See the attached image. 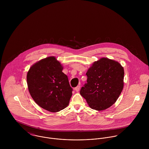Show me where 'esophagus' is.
<instances>
[{"instance_id":"obj_1","label":"esophagus","mask_w":149,"mask_h":149,"mask_svg":"<svg viewBox=\"0 0 149 149\" xmlns=\"http://www.w3.org/2000/svg\"><path fill=\"white\" fill-rule=\"evenodd\" d=\"M80 85H78V86H77L74 88V90H75L76 92H79V90H80Z\"/></svg>"}]
</instances>
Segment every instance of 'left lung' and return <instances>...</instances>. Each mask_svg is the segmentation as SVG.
<instances>
[{
	"mask_svg": "<svg viewBox=\"0 0 149 149\" xmlns=\"http://www.w3.org/2000/svg\"><path fill=\"white\" fill-rule=\"evenodd\" d=\"M124 68L119 62L106 57L95 61L88 69L87 83L80 95L92 109L103 111L112 106L124 86Z\"/></svg>",
	"mask_w": 149,
	"mask_h": 149,
	"instance_id": "1",
	"label": "left lung"
}]
</instances>
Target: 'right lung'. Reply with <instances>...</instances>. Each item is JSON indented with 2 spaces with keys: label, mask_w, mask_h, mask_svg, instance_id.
Instances as JSON below:
<instances>
[{
  "label": "right lung",
  "mask_w": 149,
  "mask_h": 149,
  "mask_svg": "<svg viewBox=\"0 0 149 149\" xmlns=\"http://www.w3.org/2000/svg\"><path fill=\"white\" fill-rule=\"evenodd\" d=\"M63 66L54 56L33 64L27 74L29 93L39 106L52 112H58L69 105L72 88Z\"/></svg>",
  "instance_id": "obj_1"
}]
</instances>
